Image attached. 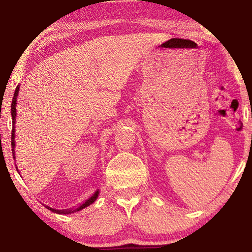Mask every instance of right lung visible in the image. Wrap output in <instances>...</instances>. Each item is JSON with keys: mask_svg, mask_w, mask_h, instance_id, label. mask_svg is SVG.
I'll list each match as a JSON object with an SVG mask.
<instances>
[{"mask_svg": "<svg viewBox=\"0 0 252 252\" xmlns=\"http://www.w3.org/2000/svg\"><path fill=\"white\" fill-rule=\"evenodd\" d=\"M19 90H20V87H16L15 89V92H14V96H13V100H12V105H11V114H12V119H13V127H12V133H11V141H12V152H13V158H15L14 155V147H15V141H14V123H15V116H16V109H15V105H16V96L19 94ZM18 170V169H16ZM19 171V170H18ZM97 195H99V191H95L94 193H93L90 198H89L87 201L83 202L81 206L76 207V208H69V209H62V210H60V209H53V208H50V207H46L51 210L52 212L55 213H60V215H69V213H73L75 211H80L82 210L83 208L90 206L91 203H93L96 200Z\"/></svg>", "mask_w": 252, "mask_h": 252, "instance_id": "obj_1", "label": "right lung"}]
</instances>
